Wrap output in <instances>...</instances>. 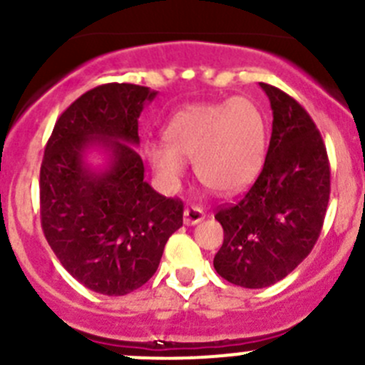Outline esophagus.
Masks as SVG:
<instances>
[{
	"mask_svg": "<svg viewBox=\"0 0 365 365\" xmlns=\"http://www.w3.org/2000/svg\"><path fill=\"white\" fill-rule=\"evenodd\" d=\"M205 219V212L197 206H187L185 212H183V222L187 226H194V224L201 222Z\"/></svg>",
	"mask_w": 365,
	"mask_h": 365,
	"instance_id": "esophagus-1",
	"label": "esophagus"
}]
</instances>
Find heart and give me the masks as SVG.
Listing matches in <instances>:
<instances>
[{"instance_id":"heart-1","label":"heart","mask_w":365,"mask_h":365,"mask_svg":"<svg viewBox=\"0 0 365 365\" xmlns=\"http://www.w3.org/2000/svg\"><path fill=\"white\" fill-rule=\"evenodd\" d=\"M162 143H146L145 159L164 189L178 187L185 160L197 180L217 194H235L256 178L263 162L264 125L247 98L196 104L176 113L162 130Z\"/></svg>"}]
</instances>
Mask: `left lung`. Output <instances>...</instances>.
Segmentation results:
<instances>
[{
  "label": "left lung",
  "mask_w": 365,
  "mask_h": 365,
  "mask_svg": "<svg viewBox=\"0 0 365 365\" xmlns=\"http://www.w3.org/2000/svg\"><path fill=\"white\" fill-rule=\"evenodd\" d=\"M259 86L274 116L267 159L249 192L215 215L224 242L213 267L249 289L275 284L309 256L330 197L327 148L314 121L284 91Z\"/></svg>",
  "instance_id": "1"
}]
</instances>
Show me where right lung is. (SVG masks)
I'll return each mask as SVG.
<instances>
[{
	"instance_id": "add662e5",
	"label": "right lung",
	"mask_w": 365,
	"mask_h": 365,
	"mask_svg": "<svg viewBox=\"0 0 365 365\" xmlns=\"http://www.w3.org/2000/svg\"><path fill=\"white\" fill-rule=\"evenodd\" d=\"M155 90L109 83L81 95L58 118L40 168L42 230L81 284L121 297L157 272L165 242L183 224V203L145 182L138 120ZM102 151L104 166L87 162Z\"/></svg>"
}]
</instances>
